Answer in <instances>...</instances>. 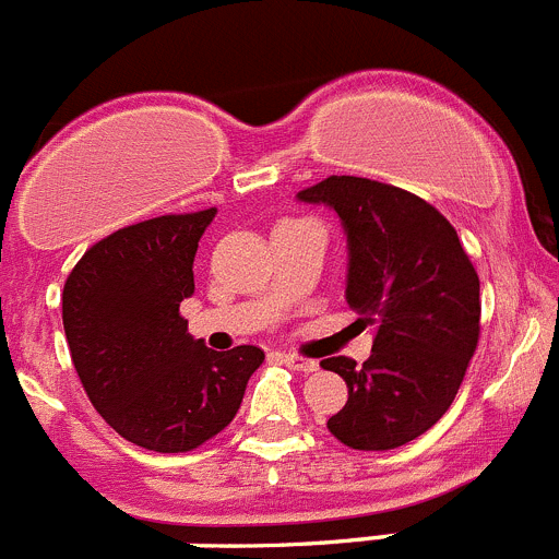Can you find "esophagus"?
I'll return each instance as SVG.
<instances>
[{
    "instance_id": "34e87169",
    "label": "esophagus",
    "mask_w": 559,
    "mask_h": 559,
    "mask_svg": "<svg viewBox=\"0 0 559 559\" xmlns=\"http://www.w3.org/2000/svg\"><path fill=\"white\" fill-rule=\"evenodd\" d=\"M281 361L286 364V367L297 369V372H317L320 369V364L317 361H309V358H300V356H292V353H281Z\"/></svg>"
}]
</instances>
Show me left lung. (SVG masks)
<instances>
[{
    "label": "left lung",
    "instance_id": "8db88e82",
    "mask_svg": "<svg viewBox=\"0 0 559 559\" xmlns=\"http://www.w3.org/2000/svg\"><path fill=\"white\" fill-rule=\"evenodd\" d=\"M325 203L347 234V306L374 325L372 356H333L347 403L328 430L353 450L403 447L450 411L479 338V278L457 231L400 187L328 176L297 192Z\"/></svg>",
    "mask_w": 559,
    "mask_h": 559
}]
</instances>
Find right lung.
<instances>
[{
	"label": "right lung",
	"mask_w": 559,
	"mask_h": 559,
	"mask_svg": "<svg viewBox=\"0 0 559 559\" xmlns=\"http://www.w3.org/2000/svg\"><path fill=\"white\" fill-rule=\"evenodd\" d=\"M217 209L118 228L82 255L62 289V328L93 408L154 452H190L228 427L264 353L209 350L179 314L195 292L198 239Z\"/></svg>",
	"instance_id": "add662e5"
}]
</instances>
